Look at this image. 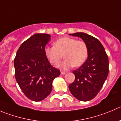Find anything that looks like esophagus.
Listing matches in <instances>:
<instances>
[{
    "label": "esophagus",
    "instance_id": "34e87169",
    "mask_svg": "<svg viewBox=\"0 0 121 121\" xmlns=\"http://www.w3.org/2000/svg\"><path fill=\"white\" fill-rule=\"evenodd\" d=\"M66 73V72H64V71H60V73H61L62 75H64V74H65Z\"/></svg>",
    "mask_w": 121,
    "mask_h": 121
}]
</instances>
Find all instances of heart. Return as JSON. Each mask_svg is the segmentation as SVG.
Returning a JSON list of instances; mask_svg holds the SVG:
<instances>
[{
	"mask_svg": "<svg viewBox=\"0 0 121 121\" xmlns=\"http://www.w3.org/2000/svg\"><path fill=\"white\" fill-rule=\"evenodd\" d=\"M54 46L46 47L44 53L50 63L57 65L62 58L65 59L57 67L68 69L72 66H80L84 64L88 56V47L83 40H77L73 38L64 37L54 42Z\"/></svg>",
	"mask_w": 121,
	"mask_h": 121,
	"instance_id": "1",
	"label": "heart"
}]
</instances>
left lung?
<instances>
[{
	"label": "left lung",
	"mask_w": 121,
	"mask_h": 121,
	"mask_svg": "<svg viewBox=\"0 0 121 121\" xmlns=\"http://www.w3.org/2000/svg\"><path fill=\"white\" fill-rule=\"evenodd\" d=\"M79 37L88 47V57L84 63L73 71L75 78L69 85L71 94L79 100L86 102L97 96L109 73V59L99 40L84 33L69 34Z\"/></svg>",
	"instance_id": "1"
}]
</instances>
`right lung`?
Returning a JSON list of instances; mask_svg holds the SVG:
<instances>
[{
    "label": "right lung",
    "mask_w": 121,
    "mask_h": 121,
    "mask_svg": "<svg viewBox=\"0 0 121 121\" xmlns=\"http://www.w3.org/2000/svg\"><path fill=\"white\" fill-rule=\"evenodd\" d=\"M50 40L49 34H34L22 43L14 59L16 80L25 96L35 102L49 96L53 81L60 73L44 53Z\"/></svg>",
    "instance_id": "right-lung-1"
}]
</instances>
